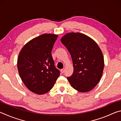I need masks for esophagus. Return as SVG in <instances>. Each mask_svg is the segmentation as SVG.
Masks as SVG:
<instances>
[{"instance_id":"obj_1","label":"esophagus","mask_w":121,"mask_h":121,"mask_svg":"<svg viewBox=\"0 0 121 121\" xmlns=\"http://www.w3.org/2000/svg\"><path fill=\"white\" fill-rule=\"evenodd\" d=\"M61 73H64V72H65V69L63 68V69H61Z\"/></svg>"}]
</instances>
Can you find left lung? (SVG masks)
Segmentation results:
<instances>
[{"label": "left lung", "instance_id": "1", "mask_svg": "<svg viewBox=\"0 0 121 121\" xmlns=\"http://www.w3.org/2000/svg\"><path fill=\"white\" fill-rule=\"evenodd\" d=\"M61 42L70 53L73 72L67 77L70 85L81 92L92 90L101 79L104 68V56L95 40L79 32L65 35Z\"/></svg>", "mask_w": 121, "mask_h": 121}]
</instances>
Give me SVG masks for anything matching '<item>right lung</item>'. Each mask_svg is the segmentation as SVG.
<instances>
[{
    "label": "right lung",
    "instance_id": "right-lung-1",
    "mask_svg": "<svg viewBox=\"0 0 121 121\" xmlns=\"http://www.w3.org/2000/svg\"><path fill=\"white\" fill-rule=\"evenodd\" d=\"M58 36L43 34L29 41L20 51L17 64L20 76L26 87L35 93L48 92L60 76L51 55Z\"/></svg>",
    "mask_w": 121,
    "mask_h": 121
}]
</instances>
